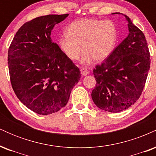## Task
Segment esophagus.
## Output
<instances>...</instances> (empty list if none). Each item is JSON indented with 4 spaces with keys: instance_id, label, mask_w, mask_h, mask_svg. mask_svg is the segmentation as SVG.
Masks as SVG:
<instances>
[{
    "instance_id": "1",
    "label": "esophagus",
    "mask_w": 156,
    "mask_h": 156,
    "mask_svg": "<svg viewBox=\"0 0 156 156\" xmlns=\"http://www.w3.org/2000/svg\"><path fill=\"white\" fill-rule=\"evenodd\" d=\"M89 70L87 69V68L83 67V68H81V69H80V73H81L82 76H87V75L89 74Z\"/></svg>"
}]
</instances>
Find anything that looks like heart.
Returning a JSON list of instances; mask_svg holds the SVG:
<instances>
[{"mask_svg":"<svg viewBox=\"0 0 156 156\" xmlns=\"http://www.w3.org/2000/svg\"><path fill=\"white\" fill-rule=\"evenodd\" d=\"M118 30L110 20L82 19L73 22L67 28V35L58 39V44L64 55L76 60L84 52L81 61L89 64L93 59L104 60L115 49Z\"/></svg>","mask_w":156,"mask_h":156,"instance_id":"b5f03b06","label":"heart"}]
</instances>
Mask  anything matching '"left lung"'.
<instances>
[{"label": "left lung", "mask_w": 156, "mask_h": 156, "mask_svg": "<svg viewBox=\"0 0 156 156\" xmlns=\"http://www.w3.org/2000/svg\"><path fill=\"white\" fill-rule=\"evenodd\" d=\"M125 16L129 34L106 60L93 69L97 82L92 92L93 102L99 108L112 113L124 111L139 100L150 67L144 34Z\"/></svg>", "instance_id": "1"}]
</instances>
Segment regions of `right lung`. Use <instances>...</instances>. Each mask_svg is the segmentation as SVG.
<instances>
[{"instance_id": "obj_1", "label": "right lung", "mask_w": 156, "mask_h": 156, "mask_svg": "<svg viewBox=\"0 0 156 156\" xmlns=\"http://www.w3.org/2000/svg\"><path fill=\"white\" fill-rule=\"evenodd\" d=\"M68 15L41 16L25 23L8 51L14 92L23 104L41 115L64 108L80 78L78 67L51 37L55 25Z\"/></svg>"}]
</instances>
